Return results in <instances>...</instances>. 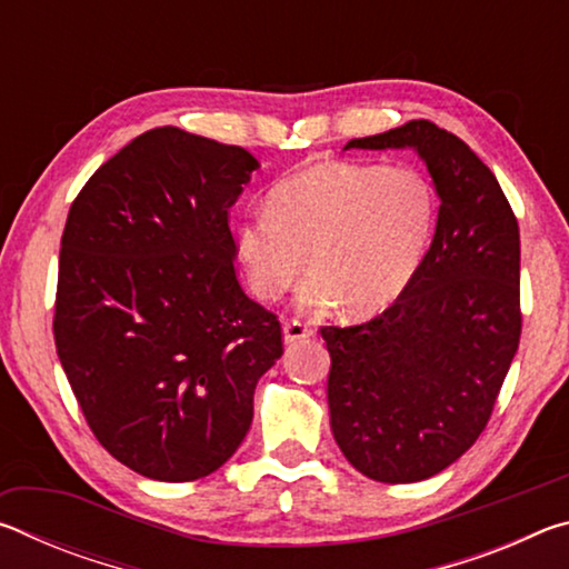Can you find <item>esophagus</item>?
<instances>
[{"mask_svg":"<svg viewBox=\"0 0 569 569\" xmlns=\"http://www.w3.org/2000/svg\"><path fill=\"white\" fill-rule=\"evenodd\" d=\"M311 333H313L311 326L303 323V321H298V319H291V321L283 323V339H286V343L303 341V339H308V336H311Z\"/></svg>","mask_w":569,"mask_h":569,"instance_id":"obj_1","label":"esophagus"}]
</instances>
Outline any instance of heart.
<instances>
[{"label": "heart", "instance_id": "obj_1", "mask_svg": "<svg viewBox=\"0 0 569 569\" xmlns=\"http://www.w3.org/2000/svg\"><path fill=\"white\" fill-rule=\"evenodd\" d=\"M437 216L435 188L413 168L331 160L283 178L271 206L246 210L236 246L256 296L286 293L308 263L303 308L341 301L346 313L371 316L413 281Z\"/></svg>", "mask_w": 569, "mask_h": 569}]
</instances>
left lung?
Returning a JSON list of instances; mask_svg holds the SVG:
<instances>
[{
    "label": "left lung",
    "instance_id": "8db88e82",
    "mask_svg": "<svg viewBox=\"0 0 569 569\" xmlns=\"http://www.w3.org/2000/svg\"><path fill=\"white\" fill-rule=\"evenodd\" d=\"M349 148H413L441 198L413 281L359 326H323L331 431L369 479L439 475L485 431L522 336L519 226L495 172L429 120Z\"/></svg>",
    "mask_w": 569,
    "mask_h": 569
}]
</instances>
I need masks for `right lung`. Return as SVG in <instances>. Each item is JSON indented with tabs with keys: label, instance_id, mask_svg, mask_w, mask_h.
Returning a JSON list of instances; mask_svg holds the SVG:
<instances>
[{
	"label": "right lung",
	"instance_id": "right-lung-1",
	"mask_svg": "<svg viewBox=\"0 0 569 569\" xmlns=\"http://www.w3.org/2000/svg\"><path fill=\"white\" fill-rule=\"evenodd\" d=\"M258 160L178 128L142 132L67 213L54 346L94 439L142 477L223 467L283 353L278 316L236 273V203Z\"/></svg>",
	"mask_w": 569,
	"mask_h": 569
}]
</instances>
